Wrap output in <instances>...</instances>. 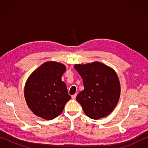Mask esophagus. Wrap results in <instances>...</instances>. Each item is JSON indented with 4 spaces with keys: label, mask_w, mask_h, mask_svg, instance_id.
<instances>
[{
    "label": "esophagus",
    "mask_w": 148,
    "mask_h": 148,
    "mask_svg": "<svg viewBox=\"0 0 148 148\" xmlns=\"http://www.w3.org/2000/svg\"><path fill=\"white\" fill-rule=\"evenodd\" d=\"M76 96H77V94H75L73 95V96H71V98H72V99H73V100H75V98H76Z\"/></svg>",
    "instance_id": "esophagus-1"
}]
</instances>
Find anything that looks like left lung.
Returning <instances> with one entry per match:
<instances>
[{"instance_id": "1", "label": "left lung", "mask_w": 148, "mask_h": 148, "mask_svg": "<svg viewBox=\"0 0 148 148\" xmlns=\"http://www.w3.org/2000/svg\"><path fill=\"white\" fill-rule=\"evenodd\" d=\"M74 68L82 77L84 90L76 97L85 114L92 119L105 117L116 107L121 95V84L115 71L96 61L77 64Z\"/></svg>"}]
</instances>
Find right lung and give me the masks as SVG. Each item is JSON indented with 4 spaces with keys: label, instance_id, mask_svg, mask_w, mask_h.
I'll use <instances>...</instances> for the list:
<instances>
[{
    "label": "right lung",
    "instance_id": "right-lung-1",
    "mask_svg": "<svg viewBox=\"0 0 148 148\" xmlns=\"http://www.w3.org/2000/svg\"><path fill=\"white\" fill-rule=\"evenodd\" d=\"M64 64L56 61L44 62L34 70L26 81L24 96L28 107L36 116L52 120L63 111L71 99L61 77Z\"/></svg>",
    "mask_w": 148,
    "mask_h": 148
}]
</instances>
